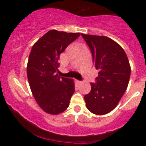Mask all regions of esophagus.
<instances>
[{
	"mask_svg": "<svg viewBox=\"0 0 146 146\" xmlns=\"http://www.w3.org/2000/svg\"><path fill=\"white\" fill-rule=\"evenodd\" d=\"M77 83H78V84H82V81H77Z\"/></svg>",
	"mask_w": 146,
	"mask_h": 146,
	"instance_id": "1",
	"label": "esophagus"
}]
</instances>
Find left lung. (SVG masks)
<instances>
[{
	"label": "left lung",
	"mask_w": 146,
	"mask_h": 146,
	"mask_svg": "<svg viewBox=\"0 0 146 146\" xmlns=\"http://www.w3.org/2000/svg\"><path fill=\"white\" fill-rule=\"evenodd\" d=\"M89 46L95 68L98 70L96 84L84 96L88 110L98 115L112 111L118 104L128 87L130 65L124 50L106 36L82 33Z\"/></svg>",
	"instance_id": "left-lung-1"
}]
</instances>
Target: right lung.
Returning <instances> with one entry per match:
<instances>
[{"instance_id": "add662e5", "label": "right lung", "mask_w": 146, "mask_h": 146, "mask_svg": "<svg viewBox=\"0 0 146 146\" xmlns=\"http://www.w3.org/2000/svg\"><path fill=\"white\" fill-rule=\"evenodd\" d=\"M80 33L50 30L33 44L28 60L27 73L35 100L44 112L58 115L69 106L75 92L73 79L58 76L60 55Z\"/></svg>"}]
</instances>
